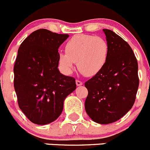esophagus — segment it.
I'll return each mask as SVG.
<instances>
[{"label": "esophagus", "instance_id": "obj_1", "mask_svg": "<svg viewBox=\"0 0 150 150\" xmlns=\"http://www.w3.org/2000/svg\"><path fill=\"white\" fill-rule=\"evenodd\" d=\"M76 85L78 86H80L83 85V82H81L80 80H76Z\"/></svg>", "mask_w": 150, "mask_h": 150}]
</instances>
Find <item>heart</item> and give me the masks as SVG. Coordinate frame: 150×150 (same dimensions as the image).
Masks as SVG:
<instances>
[{"label":"heart","mask_w":150,"mask_h":150,"mask_svg":"<svg viewBox=\"0 0 150 150\" xmlns=\"http://www.w3.org/2000/svg\"><path fill=\"white\" fill-rule=\"evenodd\" d=\"M108 42L100 37L78 34L65 45V52L59 54V62L64 71L70 73L75 62L83 75L94 76L100 72L108 57Z\"/></svg>","instance_id":"1"}]
</instances>
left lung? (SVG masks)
Wrapping results in <instances>:
<instances>
[{"instance_id":"8db88e82","label":"left lung","mask_w":150,"mask_h":150,"mask_svg":"<svg viewBox=\"0 0 150 150\" xmlns=\"http://www.w3.org/2000/svg\"><path fill=\"white\" fill-rule=\"evenodd\" d=\"M103 31L108 57L103 70L85 83L88 91L85 108L93 121L107 124L120 119L132 108L139 80L137 60L129 44L111 30Z\"/></svg>"}]
</instances>
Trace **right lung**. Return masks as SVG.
<instances>
[{
    "mask_svg": "<svg viewBox=\"0 0 150 150\" xmlns=\"http://www.w3.org/2000/svg\"><path fill=\"white\" fill-rule=\"evenodd\" d=\"M68 34L41 29L23 40L14 64L18 106L34 124L45 125L62 113L64 100L76 88L75 79L58 70L59 46Z\"/></svg>",
    "mask_w": 150,
    "mask_h": 150,
    "instance_id": "1",
    "label": "right lung"
}]
</instances>
